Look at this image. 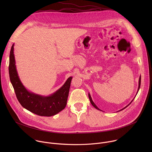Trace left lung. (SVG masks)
Wrapping results in <instances>:
<instances>
[{
  "label": "left lung",
  "mask_w": 152,
  "mask_h": 152,
  "mask_svg": "<svg viewBox=\"0 0 152 152\" xmlns=\"http://www.w3.org/2000/svg\"><path fill=\"white\" fill-rule=\"evenodd\" d=\"M140 85H141V76H140V80H139V86H138V91H139V90H140ZM88 96H89V99H90V102H91V103L92 104V105H93V106H94V107L95 108H96V109H97V110H100V109H99V107H97V106H96V105L95 104V103H94V102H93V100H92V99H91V96H90V94H88ZM133 100H134V99H133ZM132 101H133V100H132ZM132 102H131V103H129V104H128L127 106H126L125 107L123 108V109H122V110H120V111H121V110H124V108H126V107H127V106H129V105L130 104H131V103H132Z\"/></svg>",
  "instance_id": "8db88e82"
}]
</instances>
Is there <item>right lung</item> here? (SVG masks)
<instances>
[{"instance_id":"add662e5","label":"right lung","mask_w":152,"mask_h":152,"mask_svg":"<svg viewBox=\"0 0 152 152\" xmlns=\"http://www.w3.org/2000/svg\"><path fill=\"white\" fill-rule=\"evenodd\" d=\"M9 74L17 100L21 106L31 113L39 116L50 117L58 114L66 106L72 77H70L60 89L50 96L42 97L29 92L18 76L14 55V45L10 55Z\"/></svg>"}]
</instances>
